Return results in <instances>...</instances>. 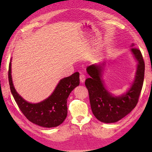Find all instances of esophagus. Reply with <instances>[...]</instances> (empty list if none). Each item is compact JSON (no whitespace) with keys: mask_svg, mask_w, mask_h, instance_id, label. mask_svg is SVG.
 <instances>
[{"mask_svg":"<svg viewBox=\"0 0 152 152\" xmlns=\"http://www.w3.org/2000/svg\"><path fill=\"white\" fill-rule=\"evenodd\" d=\"M80 82L81 83H83L85 82V80H86V77H85V76L83 75V74H80Z\"/></svg>","mask_w":152,"mask_h":152,"instance_id":"34e87169","label":"esophagus"}]
</instances>
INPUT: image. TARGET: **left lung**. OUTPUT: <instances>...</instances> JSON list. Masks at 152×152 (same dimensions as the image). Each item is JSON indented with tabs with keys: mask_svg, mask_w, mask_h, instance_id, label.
<instances>
[{
	"mask_svg": "<svg viewBox=\"0 0 152 152\" xmlns=\"http://www.w3.org/2000/svg\"><path fill=\"white\" fill-rule=\"evenodd\" d=\"M134 46L133 43L131 44L130 51L137 63L136 72L129 88L120 95H114L104 85L102 77L107 63H95L87 68L90 77L86 79L85 84L93 114L100 121L106 124L117 122L129 114L137 104L143 86L145 64L140 51L133 48Z\"/></svg>",
	"mask_w": 152,
	"mask_h": 152,
	"instance_id": "1",
	"label": "left lung"
}]
</instances>
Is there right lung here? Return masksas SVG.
Listing matches in <instances>:
<instances>
[{
    "label": "right lung",
    "mask_w": 152,
    "mask_h": 152,
    "mask_svg": "<svg viewBox=\"0 0 152 152\" xmlns=\"http://www.w3.org/2000/svg\"><path fill=\"white\" fill-rule=\"evenodd\" d=\"M8 79L11 93L15 101L28 120L43 127L51 128L61 125L67 115V99L72 90L80 84L78 72L60 80L53 93L37 103L28 102L16 91L12 77V58L9 64Z\"/></svg>",
    "instance_id": "1"
}]
</instances>
